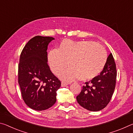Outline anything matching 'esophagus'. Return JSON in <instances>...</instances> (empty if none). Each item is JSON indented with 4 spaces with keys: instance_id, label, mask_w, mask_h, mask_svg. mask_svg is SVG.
Returning a JSON list of instances; mask_svg holds the SVG:
<instances>
[{
    "instance_id": "1",
    "label": "esophagus",
    "mask_w": 133,
    "mask_h": 133,
    "mask_svg": "<svg viewBox=\"0 0 133 133\" xmlns=\"http://www.w3.org/2000/svg\"><path fill=\"white\" fill-rule=\"evenodd\" d=\"M68 84L67 83V82H65V81H62L61 82V86L62 87H65V86H66Z\"/></svg>"
}]
</instances>
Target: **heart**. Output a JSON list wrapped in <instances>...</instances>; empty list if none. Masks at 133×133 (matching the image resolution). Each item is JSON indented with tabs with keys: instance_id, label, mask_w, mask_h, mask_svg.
I'll return each instance as SVG.
<instances>
[{
	"instance_id": "obj_1",
	"label": "heart",
	"mask_w": 133,
	"mask_h": 133,
	"mask_svg": "<svg viewBox=\"0 0 133 133\" xmlns=\"http://www.w3.org/2000/svg\"><path fill=\"white\" fill-rule=\"evenodd\" d=\"M107 60L105 49L92 41L74 42L63 41L58 50L54 49L48 54V62L52 71L59 75L67 68L61 77L72 81L79 78L86 81L95 78L103 70Z\"/></svg>"
}]
</instances>
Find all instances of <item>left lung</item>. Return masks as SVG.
<instances>
[{
  "mask_svg": "<svg viewBox=\"0 0 133 133\" xmlns=\"http://www.w3.org/2000/svg\"><path fill=\"white\" fill-rule=\"evenodd\" d=\"M116 77V63L111 53L100 74L85 82L81 92L77 97L78 104L91 111L103 110L109 103L114 93Z\"/></svg>",
  "mask_w": 133,
  "mask_h": 133,
  "instance_id": "left-lung-1",
  "label": "left lung"
}]
</instances>
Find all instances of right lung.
Instances as JSON below:
<instances>
[{"label": "right lung", "mask_w": 133, "mask_h": 133, "mask_svg": "<svg viewBox=\"0 0 133 133\" xmlns=\"http://www.w3.org/2000/svg\"><path fill=\"white\" fill-rule=\"evenodd\" d=\"M55 39L36 36L25 45L18 66V82L25 104L32 109H48L56 101V91L61 81L48 64L47 49Z\"/></svg>", "instance_id": "right-lung-1"}]
</instances>
